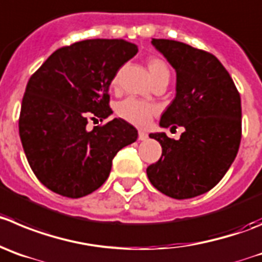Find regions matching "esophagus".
Returning <instances> with one entry per match:
<instances>
[{
  "instance_id": "1",
  "label": "esophagus",
  "mask_w": 262,
  "mask_h": 262,
  "mask_svg": "<svg viewBox=\"0 0 262 262\" xmlns=\"http://www.w3.org/2000/svg\"><path fill=\"white\" fill-rule=\"evenodd\" d=\"M147 138H148V134L146 133V132H142V130L138 132V139H139V141H146Z\"/></svg>"
}]
</instances>
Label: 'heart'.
Here are the masks:
<instances>
[{"instance_id":"b5f03b06","label":"heart","mask_w":262,"mask_h":262,"mask_svg":"<svg viewBox=\"0 0 262 262\" xmlns=\"http://www.w3.org/2000/svg\"><path fill=\"white\" fill-rule=\"evenodd\" d=\"M146 66H147V70L150 72L154 84L158 82L159 80L165 79V77L169 79L168 66L160 58H148ZM119 79L120 72H116V75L111 80V88L116 89L117 85H119ZM156 111H158V108H156L155 104L150 103V102L139 101L136 98H126L116 106V114L119 115V117L125 120L126 123L132 124V125L138 126V128L147 126Z\"/></svg>"}]
</instances>
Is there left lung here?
<instances>
[{"instance_id":"obj_1","label":"left lung","mask_w":262,"mask_h":262,"mask_svg":"<svg viewBox=\"0 0 262 262\" xmlns=\"http://www.w3.org/2000/svg\"><path fill=\"white\" fill-rule=\"evenodd\" d=\"M176 70V98L160 126L185 132L180 139L151 133L161 158L147 168L152 186L174 199H190L213 189L233 164L242 138L241 95L213 54L173 40L152 38Z\"/></svg>"}]
</instances>
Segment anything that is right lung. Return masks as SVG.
Here are the masks:
<instances>
[{"mask_svg":"<svg viewBox=\"0 0 262 262\" xmlns=\"http://www.w3.org/2000/svg\"><path fill=\"white\" fill-rule=\"evenodd\" d=\"M138 51L124 40H84L54 51L31 76L21 101L19 136L29 167L43 186L81 198L106 182L112 159L136 142L123 119L88 129L112 114L108 88Z\"/></svg>","mask_w":262,"mask_h":262,"instance_id":"obj_1","label":"right lung"}]
</instances>
